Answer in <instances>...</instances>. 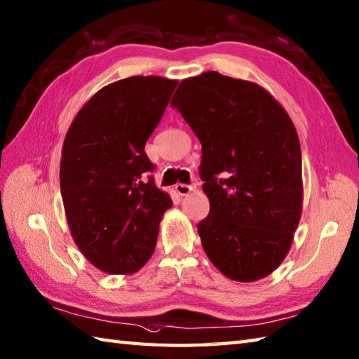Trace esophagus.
<instances>
[{
    "instance_id": "obj_1",
    "label": "esophagus",
    "mask_w": 359,
    "mask_h": 359,
    "mask_svg": "<svg viewBox=\"0 0 359 359\" xmlns=\"http://www.w3.org/2000/svg\"><path fill=\"white\" fill-rule=\"evenodd\" d=\"M174 189H175V193H177L179 196H187V194H189L194 189V187H191V185H185V184H177L174 187Z\"/></svg>"
}]
</instances>
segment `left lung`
I'll use <instances>...</instances> for the list:
<instances>
[{
	"label": "left lung",
	"mask_w": 359,
	"mask_h": 359,
	"mask_svg": "<svg viewBox=\"0 0 359 359\" xmlns=\"http://www.w3.org/2000/svg\"><path fill=\"white\" fill-rule=\"evenodd\" d=\"M202 144L210 212L197 225L212 265L255 282L284 261L302 212L296 128L269 90L216 71L180 81L171 100Z\"/></svg>",
	"instance_id": "1"
}]
</instances>
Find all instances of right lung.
Listing matches in <instances>:
<instances>
[{"instance_id":"obj_1","label":"right lung","mask_w":359,"mask_h":359,"mask_svg":"<svg viewBox=\"0 0 359 359\" xmlns=\"http://www.w3.org/2000/svg\"><path fill=\"white\" fill-rule=\"evenodd\" d=\"M177 80L129 77L102 88L75 116L65 137L60 188L75 245L98 270L131 274L154 253L158 224L172 207L144 180L152 165L144 144Z\"/></svg>"}]
</instances>
